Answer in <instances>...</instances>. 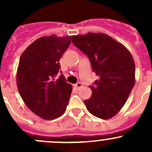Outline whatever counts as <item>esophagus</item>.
Returning <instances> with one entry per match:
<instances>
[{"label":"esophagus","mask_w":152,"mask_h":152,"mask_svg":"<svg viewBox=\"0 0 152 152\" xmlns=\"http://www.w3.org/2000/svg\"><path fill=\"white\" fill-rule=\"evenodd\" d=\"M82 86H83V85H82V84L81 83V82H79V83L76 84V85H74V87H76V89H79V88H80V87H82Z\"/></svg>","instance_id":"esophagus-1"}]
</instances>
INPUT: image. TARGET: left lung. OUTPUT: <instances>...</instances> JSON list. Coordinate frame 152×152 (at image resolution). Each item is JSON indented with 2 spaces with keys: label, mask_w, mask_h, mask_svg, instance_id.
Wrapping results in <instances>:
<instances>
[{
  "label": "left lung",
  "mask_w": 152,
  "mask_h": 152,
  "mask_svg": "<svg viewBox=\"0 0 152 152\" xmlns=\"http://www.w3.org/2000/svg\"><path fill=\"white\" fill-rule=\"evenodd\" d=\"M72 42L88 56L99 80L90 86L92 96L84 101L87 110L107 120L119 113L135 84V65L123 44L104 33L72 37Z\"/></svg>",
  "instance_id": "obj_1"
}]
</instances>
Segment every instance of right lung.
Returning a JSON list of instances; mask_svg holds the SVG:
<instances>
[{
  "label": "right lung",
  "instance_id": "right-lung-1",
  "mask_svg": "<svg viewBox=\"0 0 152 152\" xmlns=\"http://www.w3.org/2000/svg\"><path fill=\"white\" fill-rule=\"evenodd\" d=\"M70 42L71 36L41 37L20 58L16 74L18 91L29 110L45 120L60 117L68 104L72 86L62 74L55 77Z\"/></svg>",
  "mask_w": 152,
  "mask_h": 152
}]
</instances>
